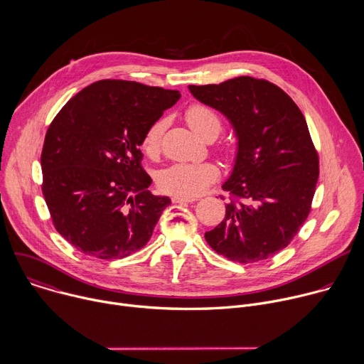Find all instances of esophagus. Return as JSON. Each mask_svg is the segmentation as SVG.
<instances>
[{
    "instance_id": "obj_1",
    "label": "esophagus",
    "mask_w": 364,
    "mask_h": 364,
    "mask_svg": "<svg viewBox=\"0 0 364 364\" xmlns=\"http://www.w3.org/2000/svg\"><path fill=\"white\" fill-rule=\"evenodd\" d=\"M171 200H173V203H193V201H196L197 198H188V197H181V196H174Z\"/></svg>"
}]
</instances>
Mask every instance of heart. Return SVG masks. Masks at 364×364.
I'll use <instances>...</instances> for the list:
<instances>
[{"instance_id": "1", "label": "heart", "mask_w": 364, "mask_h": 364, "mask_svg": "<svg viewBox=\"0 0 364 364\" xmlns=\"http://www.w3.org/2000/svg\"><path fill=\"white\" fill-rule=\"evenodd\" d=\"M186 121L203 138L218 136L223 127L220 117L201 103H193L186 109ZM164 129V119H157L146 128L141 146L148 157L155 159L160 154ZM220 152L230 157L233 149L230 145H223ZM218 177L219 168L213 163H174L159 174V187L168 194L194 198L209 188Z\"/></svg>"}]
</instances>
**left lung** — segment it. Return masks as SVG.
<instances>
[{
	"label": "left lung",
	"mask_w": 364,
	"mask_h": 364,
	"mask_svg": "<svg viewBox=\"0 0 364 364\" xmlns=\"http://www.w3.org/2000/svg\"><path fill=\"white\" fill-rule=\"evenodd\" d=\"M188 89L222 112L237 136L235 167L223 184L230 196L226 216L204 237L233 262L264 261L291 243L311 212L320 163L305 118L265 79L239 76Z\"/></svg>",
	"instance_id": "1"
}]
</instances>
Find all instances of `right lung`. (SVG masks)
<instances>
[{
    "instance_id": "right-lung-1",
    "label": "right lung",
    "mask_w": 364,
    "mask_h": 364,
    "mask_svg": "<svg viewBox=\"0 0 364 364\" xmlns=\"http://www.w3.org/2000/svg\"><path fill=\"white\" fill-rule=\"evenodd\" d=\"M178 90L105 79L75 95L51 121L41 191L56 230L85 255L119 259L149 240L168 197L151 194L141 166L146 128Z\"/></svg>"
}]
</instances>
